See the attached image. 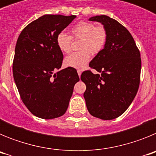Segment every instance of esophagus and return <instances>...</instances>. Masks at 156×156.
Returning a JSON list of instances; mask_svg holds the SVG:
<instances>
[{"mask_svg": "<svg viewBox=\"0 0 156 156\" xmlns=\"http://www.w3.org/2000/svg\"><path fill=\"white\" fill-rule=\"evenodd\" d=\"M77 73H78V75H79V76L80 77V76H81V71H80V70H78V71H77Z\"/></svg>", "mask_w": 156, "mask_h": 156, "instance_id": "1", "label": "esophagus"}]
</instances>
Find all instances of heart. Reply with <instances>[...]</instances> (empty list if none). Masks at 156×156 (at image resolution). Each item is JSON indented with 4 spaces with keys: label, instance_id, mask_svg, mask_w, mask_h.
<instances>
[{
    "label": "heart",
    "instance_id": "heart-1",
    "mask_svg": "<svg viewBox=\"0 0 156 156\" xmlns=\"http://www.w3.org/2000/svg\"><path fill=\"white\" fill-rule=\"evenodd\" d=\"M71 36L64 32L59 33L56 37V43L59 50L63 53L71 51L73 39H81L78 52H73L65 58L64 65L76 69H83L90 61V53H100L108 40V33L102 26H95L89 22H80L72 27Z\"/></svg>",
    "mask_w": 156,
    "mask_h": 156
}]
</instances>
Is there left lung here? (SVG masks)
Masks as SVG:
<instances>
[{"label":"left lung","instance_id":"1","mask_svg":"<svg viewBox=\"0 0 156 156\" xmlns=\"http://www.w3.org/2000/svg\"><path fill=\"white\" fill-rule=\"evenodd\" d=\"M99 22L108 33L102 51L90 61V70L83 72L86 84L83 94L91 115L105 120L120 116L128 108L138 90L141 59L133 37L122 24L107 16L89 19Z\"/></svg>","mask_w":156,"mask_h":156}]
</instances>
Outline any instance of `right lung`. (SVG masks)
I'll list each match as a JSON object with an SVG mask.
<instances>
[{
    "mask_svg": "<svg viewBox=\"0 0 156 156\" xmlns=\"http://www.w3.org/2000/svg\"><path fill=\"white\" fill-rule=\"evenodd\" d=\"M76 17L44 15L27 25L17 40L12 67L14 80L23 102L32 114L41 119L64 115L74 85L80 80L73 68L55 73L63 60L56 37Z\"/></svg>",
    "mask_w": 156,
    "mask_h": 156,
    "instance_id": "1",
    "label": "right lung"
}]
</instances>
